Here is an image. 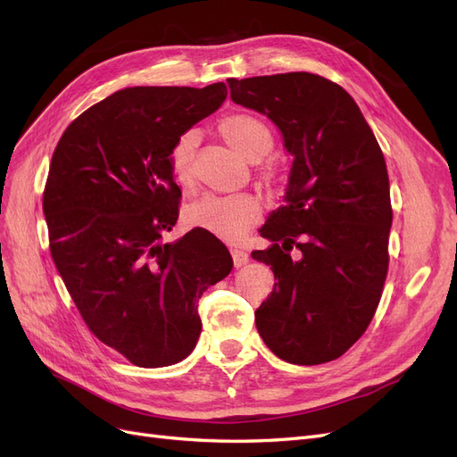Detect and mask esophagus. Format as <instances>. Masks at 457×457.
<instances>
[{
    "instance_id": "34e87169",
    "label": "esophagus",
    "mask_w": 457,
    "mask_h": 457,
    "mask_svg": "<svg viewBox=\"0 0 457 457\" xmlns=\"http://www.w3.org/2000/svg\"><path fill=\"white\" fill-rule=\"evenodd\" d=\"M232 253V261H234V267H244L247 261H250V255H247L244 250H230Z\"/></svg>"
}]
</instances>
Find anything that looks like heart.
<instances>
[{"instance_id":"obj_1","label":"heart","mask_w":457,"mask_h":457,"mask_svg":"<svg viewBox=\"0 0 457 457\" xmlns=\"http://www.w3.org/2000/svg\"><path fill=\"white\" fill-rule=\"evenodd\" d=\"M219 131L223 139L240 154L250 160L259 162L272 150L274 137L272 131L261 120L247 114H232L220 120ZM200 145V133L196 129H188L177 137L175 145L170 152V165L173 177L179 185L190 187L195 181V160ZM269 170L265 177L272 179ZM262 215L261 200L253 195H232V196H215L207 195L188 205L187 220L196 228L225 242H240L247 230L259 223Z\"/></svg>"}]
</instances>
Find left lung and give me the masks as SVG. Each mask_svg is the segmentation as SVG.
<instances>
[{
	"label": "left lung",
	"mask_w": 457,
	"mask_h": 457,
	"mask_svg": "<svg viewBox=\"0 0 457 457\" xmlns=\"http://www.w3.org/2000/svg\"><path fill=\"white\" fill-rule=\"evenodd\" d=\"M228 87L280 129L294 156L284 205L261 228L270 245L252 253L278 280L255 311L259 336L286 362L336 361L370 326L389 269L383 152L353 96L322 76L230 78Z\"/></svg>",
	"instance_id": "8db88e82"
}]
</instances>
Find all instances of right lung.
Here are the masks:
<instances>
[{
	"instance_id": "add662e5",
	"label": "right lung",
	"mask_w": 457,
	"mask_h": 457,
	"mask_svg": "<svg viewBox=\"0 0 457 457\" xmlns=\"http://www.w3.org/2000/svg\"><path fill=\"white\" fill-rule=\"evenodd\" d=\"M227 99L207 87H126L79 114L44 190L49 247L87 328L135 366L181 362L202 331L198 299L232 270L204 228L163 242L179 217L170 152Z\"/></svg>"
}]
</instances>
